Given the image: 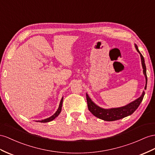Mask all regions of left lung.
<instances>
[{
    "label": "left lung",
    "instance_id": "1",
    "mask_svg": "<svg viewBox=\"0 0 155 155\" xmlns=\"http://www.w3.org/2000/svg\"><path fill=\"white\" fill-rule=\"evenodd\" d=\"M135 47L137 50V51L140 54L141 56V64L143 67V74L145 77L146 79V84L145 86V90L147 88V77L146 73V66L145 63L144 58L142 54L139 51L137 46L135 44ZM145 95V92L143 91L142 93L141 96L137 98V100H134V101L130 103L129 104L126 105L125 106L121 107L118 108H112V109H103L101 108L100 107L97 106L92 101V100L90 98L88 95L86 94V100L87 104H88V107L90 111L92 113L95 117H96L99 118L105 121H114L119 120L124 118L126 117H128L130 114H132L135 110H136L139 105H140Z\"/></svg>",
    "mask_w": 155,
    "mask_h": 155
}]
</instances>
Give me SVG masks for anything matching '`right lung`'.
Instances as JSON below:
<instances>
[{"label": "right lung", "instance_id": "add662e5", "mask_svg": "<svg viewBox=\"0 0 155 155\" xmlns=\"http://www.w3.org/2000/svg\"><path fill=\"white\" fill-rule=\"evenodd\" d=\"M63 97H62V98H61V101H60V104H59V107H58V110H56V112H55V113L53 114L52 116L50 117H49V118H48L44 119V120H38V121H37V122H50V121L53 120L54 119H55V118H56V117L59 115V113H61V107H62V104H63Z\"/></svg>", "mask_w": 155, "mask_h": 155}]
</instances>
